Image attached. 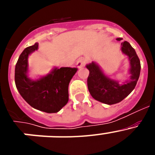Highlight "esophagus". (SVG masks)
I'll return each mask as SVG.
<instances>
[{
	"mask_svg": "<svg viewBox=\"0 0 155 155\" xmlns=\"http://www.w3.org/2000/svg\"><path fill=\"white\" fill-rule=\"evenodd\" d=\"M86 59L84 58V57H81V58H80L78 61V62H77V67L78 68H82V67H84V65H85L86 64Z\"/></svg>",
	"mask_w": 155,
	"mask_h": 155,
	"instance_id": "esophagus-1",
	"label": "esophagus"
}]
</instances>
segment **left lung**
<instances>
[{
	"label": "left lung",
	"instance_id": "left-lung-1",
	"mask_svg": "<svg viewBox=\"0 0 155 155\" xmlns=\"http://www.w3.org/2000/svg\"><path fill=\"white\" fill-rule=\"evenodd\" d=\"M117 38L116 40H122ZM121 50L130 61V79L120 84L118 81L109 78L95 63L87 64L86 68L89 71L87 77V87L91 96L95 100L107 105L120 102L130 94L134 89L140 73V62L136 51L127 41L121 42Z\"/></svg>",
	"mask_w": 155,
	"mask_h": 155
}]
</instances>
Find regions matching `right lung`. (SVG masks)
I'll return each mask as SVG.
<instances>
[{"instance_id":"add662e5","label":"right lung","mask_w":155,"mask_h":155,"mask_svg":"<svg viewBox=\"0 0 155 155\" xmlns=\"http://www.w3.org/2000/svg\"><path fill=\"white\" fill-rule=\"evenodd\" d=\"M39 43L28 46L19 57L15 71L18 91L31 107L47 113H57L69 99L68 86L78 71L75 68H55L49 74L37 80L28 77V57L37 50Z\"/></svg>"}]
</instances>
